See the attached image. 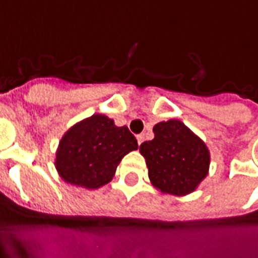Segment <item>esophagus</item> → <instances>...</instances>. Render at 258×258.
Segmentation results:
<instances>
[{"label":"esophagus","instance_id":"esophagus-1","mask_svg":"<svg viewBox=\"0 0 258 258\" xmlns=\"http://www.w3.org/2000/svg\"><path fill=\"white\" fill-rule=\"evenodd\" d=\"M137 141H138V145H141L144 142V135H137Z\"/></svg>","mask_w":258,"mask_h":258}]
</instances>
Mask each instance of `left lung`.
<instances>
[{"label": "left lung", "mask_w": 258, "mask_h": 258, "mask_svg": "<svg viewBox=\"0 0 258 258\" xmlns=\"http://www.w3.org/2000/svg\"><path fill=\"white\" fill-rule=\"evenodd\" d=\"M155 138L141 144L149 179L163 194L184 196L194 192L209 174L210 152L182 121H160Z\"/></svg>", "instance_id": "obj_1"}]
</instances>
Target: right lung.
<instances>
[{
    "label": "right lung",
    "instance_id": "right-lung-1",
    "mask_svg": "<svg viewBox=\"0 0 258 258\" xmlns=\"http://www.w3.org/2000/svg\"><path fill=\"white\" fill-rule=\"evenodd\" d=\"M135 149L138 142L125 125L117 127L105 114H94L66 131L55 167L64 182L96 189L112 181L118 163Z\"/></svg>",
    "mask_w": 258,
    "mask_h": 258
}]
</instances>
